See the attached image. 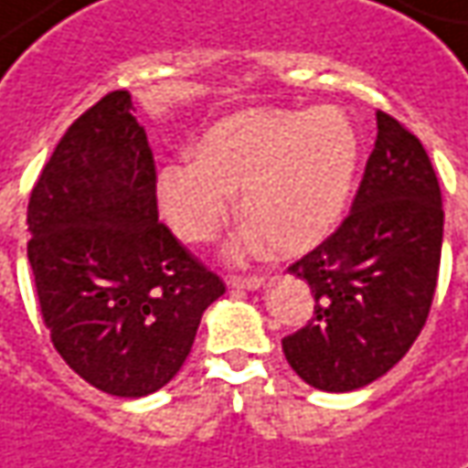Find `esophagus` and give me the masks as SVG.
Segmentation results:
<instances>
[{
    "label": "esophagus",
    "mask_w": 468,
    "mask_h": 468,
    "mask_svg": "<svg viewBox=\"0 0 468 468\" xmlns=\"http://www.w3.org/2000/svg\"><path fill=\"white\" fill-rule=\"evenodd\" d=\"M227 285H229V288H239V290H257V288H262V277H257V275H250V277L229 275Z\"/></svg>",
    "instance_id": "obj_1"
}]
</instances>
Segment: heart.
Returning <instances> with one entry per match:
<instances>
[{
    "label": "heart",
    "mask_w": 468,
    "mask_h": 468,
    "mask_svg": "<svg viewBox=\"0 0 468 468\" xmlns=\"http://www.w3.org/2000/svg\"><path fill=\"white\" fill-rule=\"evenodd\" d=\"M356 160L359 137L338 106L250 109L206 132L196 157L160 167L154 193L180 239L208 241L229 221L241 188L250 221L229 257L262 252L272 241L282 254H303L338 224Z\"/></svg>",
    "instance_id": "obj_1"
}]
</instances>
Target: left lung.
I'll return each mask as SVG.
<instances>
[{"instance_id":"1","label":"left lung","mask_w":468,"mask_h":468,"mask_svg":"<svg viewBox=\"0 0 468 468\" xmlns=\"http://www.w3.org/2000/svg\"><path fill=\"white\" fill-rule=\"evenodd\" d=\"M443 244L441 186L420 140L377 112V142L341 227L288 267L311 285L308 326L282 338L295 375L351 392L388 375L423 331Z\"/></svg>"}]
</instances>
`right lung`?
I'll return each instance as SVG.
<instances>
[{"label":"right lung","mask_w":468,"mask_h":468,"mask_svg":"<svg viewBox=\"0 0 468 468\" xmlns=\"http://www.w3.org/2000/svg\"><path fill=\"white\" fill-rule=\"evenodd\" d=\"M132 112L130 91L83 112L27 203V260L50 341L117 398L165 388L227 290L157 221L153 150Z\"/></svg>","instance_id":"add662e5"}]
</instances>
